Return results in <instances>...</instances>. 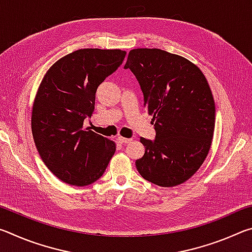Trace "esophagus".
Returning <instances> with one entry per match:
<instances>
[{
  "mask_svg": "<svg viewBox=\"0 0 252 252\" xmlns=\"http://www.w3.org/2000/svg\"><path fill=\"white\" fill-rule=\"evenodd\" d=\"M118 141L120 143H130L132 141V139L123 138V136H118Z\"/></svg>",
  "mask_w": 252,
  "mask_h": 252,
  "instance_id": "1",
  "label": "esophagus"
}]
</instances>
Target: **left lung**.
<instances>
[{"label": "left lung", "mask_w": 252, "mask_h": 252, "mask_svg": "<svg viewBox=\"0 0 252 252\" xmlns=\"http://www.w3.org/2000/svg\"><path fill=\"white\" fill-rule=\"evenodd\" d=\"M152 116L156 139L140 141L144 155L139 173L160 187H174L193 176L211 147L216 105L201 70L180 55L160 49H134L127 55Z\"/></svg>", "instance_id": "8db88e82"}]
</instances>
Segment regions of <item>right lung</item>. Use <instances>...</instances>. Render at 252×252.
I'll list each match as a JSON object with an SVG mask.
<instances>
[{
  "instance_id": "add662e5",
  "label": "right lung",
  "mask_w": 252,
  "mask_h": 252,
  "mask_svg": "<svg viewBox=\"0 0 252 252\" xmlns=\"http://www.w3.org/2000/svg\"><path fill=\"white\" fill-rule=\"evenodd\" d=\"M122 50L81 49L46 72L32 110V134L41 159L55 177L84 187L104 173L116 143L89 127L99 85L122 64Z\"/></svg>"
}]
</instances>
